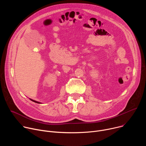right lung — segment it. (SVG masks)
<instances>
[{
	"mask_svg": "<svg viewBox=\"0 0 146 146\" xmlns=\"http://www.w3.org/2000/svg\"><path fill=\"white\" fill-rule=\"evenodd\" d=\"M30 100H31L32 101H33V102H35V103H40V102H37V101H36V100H32V99H30Z\"/></svg>",
	"mask_w": 146,
	"mask_h": 146,
	"instance_id": "right-lung-1",
	"label": "right lung"
}]
</instances>
